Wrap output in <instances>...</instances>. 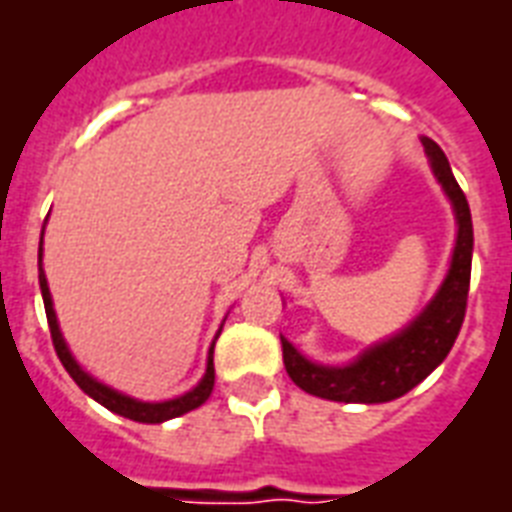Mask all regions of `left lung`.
<instances>
[{"mask_svg": "<svg viewBox=\"0 0 512 512\" xmlns=\"http://www.w3.org/2000/svg\"><path fill=\"white\" fill-rule=\"evenodd\" d=\"M422 146H425L435 181L449 197L454 219H457V240H454L446 277L417 318L400 328L398 334L371 344L358 358H352L350 363H342V366L315 363L307 355H301L285 336H280L285 371L296 387L310 392L315 398L339 400V403L395 400L433 374L457 342L459 328L465 320L467 288H470L473 219H470L465 192L459 189L441 146L427 136H422Z\"/></svg>", "mask_w": 512, "mask_h": 512, "instance_id": "left-lung-1", "label": "left lung"}]
</instances>
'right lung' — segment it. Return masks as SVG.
<instances>
[{"mask_svg":"<svg viewBox=\"0 0 512 512\" xmlns=\"http://www.w3.org/2000/svg\"><path fill=\"white\" fill-rule=\"evenodd\" d=\"M42 237H45V227H42ZM39 288H42V301H45V312H47V323H50V336H53L55 352H58V358H61L63 368L69 371V376L74 382L79 384V390L90 395L93 400H98L101 406L114 411V414H120L125 419H133V422H144V425H160V422H168V419H176L186 411H192V408L202 406L205 400L211 398L213 392V382H216V368H213V347H216V339H219L221 328L216 331L211 342V350H208V363H205V374L197 384H194L192 390L184 392V395H178V398L170 400H138L130 398L125 392L114 390L109 384L98 382L95 376H90L85 368L79 366L77 358L71 355L69 344L63 339L61 326H58V315H55L53 307V296H50V285H47V275L45 269H42V243H39Z\"/></svg>","mask_w":512,"mask_h":512,"instance_id":"obj_1","label":"right lung"}]
</instances>
